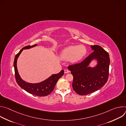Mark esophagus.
<instances>
[{"label": "esophagus", "instance_id": "obj_1", "mask_svg": "<svg viewBox=\"0 0 126 126\" xmlns=\"http://www.w3.org/2000/svg\"><path fill=\"white\" fill-rule=\"evenodd\" d=\"M64 72H65V73H68L70 72V71L67 70V69H65L64 70Z\"/></svg>", "mask_w": 126, "mask_h": 126}]
</instances>
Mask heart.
I'll list each match as a JSON object with an SVG mask.
<instances>
[{"mask_svg":"<svg viewBox=\"0 0 126 126\" xmlns=\"http://www.w3.org/2000/svg\"><path fill=\"white\" fill-rule=\"evenodd\" d=\"M86 53V49L83 45L70 46L62 50L61 57L65 60L70 59L71 61L76 62L82 59Z\"/></svg>","mask_w":126,"mask_h":126,"instance_id":"heart-1","label":"heart"}]
</instances>
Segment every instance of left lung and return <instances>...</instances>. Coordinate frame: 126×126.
Listing matches in <instances>:
<instances>
[{
	"mask_svg": "<svg viewBox=\"0 0 126 126\" xmlns=\"http://www.w3.org/2000/svg\"><path fill=\"white\" fill-rule=\"evenodd\" d=\"M91 47L94 51L82 62L68 67L73 76V89L80 95H86L98 90L107 83L109 77L110 60L108 53L99 45ZM94 58L98 60V65L93 68L88 67Z\"/></svg>",
	"mask_w": 126,
	"mask_h": 126,
	"instance_id": "8db88e82",
	"label": "left lung"
}]
</instances>
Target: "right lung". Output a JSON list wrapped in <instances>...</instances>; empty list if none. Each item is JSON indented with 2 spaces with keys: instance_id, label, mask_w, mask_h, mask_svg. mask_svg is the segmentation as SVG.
Returning <instances> with one entry per match:
<instances>
[{
  "instance_id": "obj_1",
  "label": "right lung",
  "mask_w": 126,
  "mask_h": 126,
  "mask_svg": "<svg viewBox=\"0 0 126 126\" xmlns=\"http://www.w3.org/2000/svg\"><path fill=\"white\" fill-rule=\"evenodd\" d=\"M37 44L32 46L28 45L22 48L20 51L16 55L14 61V67L15 72V77L17 83L21 88L28 93L40 97L46 96L49 95L53 91L58 80L63 75L64 71L61 70L56 74H53L46 80L37 84H31L27 83L21 79L17 69V59L20 54L22 51L25 49H29L36 46Z\"/></svg>"
}]
</instances>
